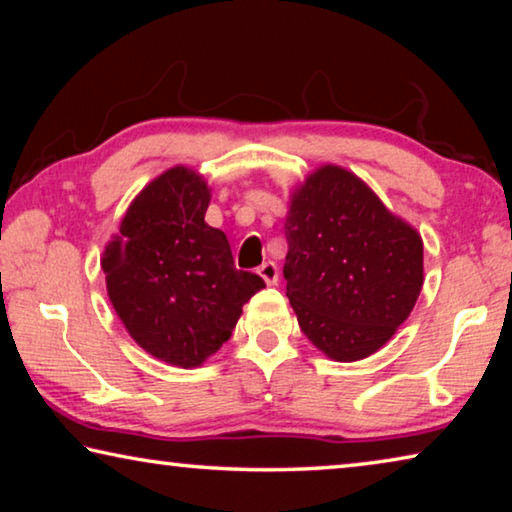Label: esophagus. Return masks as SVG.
Returning a JSON list of instances; mask_svg holds the SVG:
<instances>
[{
	"label": "esophagus",
	"mask_w": 512,
	"mask_h": 512,
	"mask_svg": "<svg viewBox=\"0 0 512 512\" xmlns=\"http://www.w3.org/2000/svg\"><path fill=\"white\" fill-rule=\"evenodd\" d=\"M257 273L262 280L268 284V287H275L277 284V277H280V271H277V266L273 262H264L262 266L257 268Z\"/></svg>",
	"instance_id": "obj_1"
}]
</instances>
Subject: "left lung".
Segmentation results:
<instances>
[{"mask_svg": "<svg viewBox=\"0 0 512 512\" xmlns=\"http://www.w3.org/2000/svg\"><path fill=\"white\" fill-rule=\"evenodd\" d=\"M284 232L287 298L307 339L345 363L384 348L422 291L420 232L336 164L293 189Z\"/></svg>", "mask_w": 512, "mask_h": 512, "instance_id": "left-lung-1", "label": "left lung"}]
</instances>
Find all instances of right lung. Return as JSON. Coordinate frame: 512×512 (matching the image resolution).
<instances>
[{
	"label": "right lung",
	"mask_w": 512,
	"mask_h": 512,
	"mask_svg": "<svg viewBox=\"0 0 512 512\" xmlns=\"http://www.w3.org/2000/svg\"><path fill=\"white\" fill-rule=\"evenodd\" d=\"M210 187L171 167L133 198L101 257L108 298L131 339L169 366L198 368L230 339L264 289L237 271L225 232L205 223Z\"/></svg>",
	"instance_id": "right-lung-1"
}]
</instances>
